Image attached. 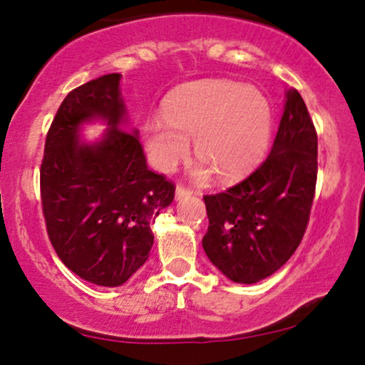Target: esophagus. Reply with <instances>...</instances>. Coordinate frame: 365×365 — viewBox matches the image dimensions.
<instances>
[{"label":"esophagus","mask_w":365,"mask_h":365,"mask_svg":"<svg viewBox=\"0 0 365 365\" xmlns=\"http://www.w3.org/2000/svg\"><path fill=\"white\" fill-rule=\"evenodd\" d=\"M191 194H192L191 189L186 187V186H182V184H178V187H176V197L178 199L187 197V196H191Z\"/></svg>","instance_id":"34e87169"}]
</instances>
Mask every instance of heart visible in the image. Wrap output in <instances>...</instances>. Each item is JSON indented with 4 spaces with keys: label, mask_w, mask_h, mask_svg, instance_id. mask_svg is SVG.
Wrapping results in <instances>:
<instances>
[{
    "label": "heart",
    "mask_w": 365,
    "mask_h": 365,
    "mask_svg": "<svg viewBox=\"0 0 365 365\" xmlns=\"http://www.w3.org/2000/svg\"><path fill=\"white\" fill-rule=\"evenodd\" d=\"M271 129V106L259 89L206 79L169 94L163 119L144 126V144L154 166L171 173L187 156L189 139H194V151L201 156L199 179L212 169L224 179H239L262 161Z\"/></svg>",
    "instance_id": "obj_1"
}]
</instances>
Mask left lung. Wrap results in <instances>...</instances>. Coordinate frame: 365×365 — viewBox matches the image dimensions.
I'll return each mask as SVG.
<instances>
[{
	"mask_svg": "<svg viewBox=\"0 0 365 365\" xmlns=\"http://www.w3.org/2000/svg\"><path fill=\"white\" fill-rule=\"evenodd\" d=\"M266 161L224 192L206 194L202 247L234 282L254 284L282 267L306 232L317 181V133L297 89Z\"/></svg>",
	"mask_w": 365,
	"mask_h": 365,
	"instance_id": "obj_1",
	"label": "left lung"
}]
</instances>
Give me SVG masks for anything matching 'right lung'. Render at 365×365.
<instances>
[{"instance_id":"obj_1","label":"right lung","mask_w":365,"mask_h":365,"mask_svg":"<svg viewBox=\"0 0 365 365\" xmlns=\"http://www.w3.org/2000/svg\"><path fill=\"white\" fill-rule=\"evenodd\" d=\"M119 74L81 84L64 98L49 126L39 169L48 237L64 266L98 286H121L148 261L151 221L176 186L148 168L136 131L123 128ZM106 118L103 142L79 143V123Z\"/></svg>"}]
</instances>
